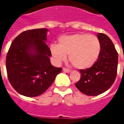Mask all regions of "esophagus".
I'll return each mask as SVG.
<instances>
[{"mask_svg":"<svg viewBox=\"0 0 124 124\" xmlns=\"http://www.w3.org/2000/svg\"><path fill=\"white\" fill-rule=\"evenodd\" d=\"M62 70H63L64 72H66V73H70V72H71V70H69V69H68V68H63Z\"/></svg>","mask_w":124,"mask_h":124,"instance_id":"esophagus-1","label":"esophagus"}]
</instances>
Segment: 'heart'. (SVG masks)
<instances>
[{
    "label": "heart",
    "mask_w": 124,
    "mask_h": 124,
    "mask_svg": "<svg viewBox=\"0 0 124 124\" xmlns=\"http://www.w3.org/2000/svg\"><path fill=\"white\" fill-rule=\"evenodd\" d=\"M101 43L98 38L86 33L62 36L58 39V45L53 44L50 52L57 62L68 58L70 63L78 69H87L92 66L98 58Z\"/></svg>",
    "instance_id": "b5f03b06"
}]
</instances>
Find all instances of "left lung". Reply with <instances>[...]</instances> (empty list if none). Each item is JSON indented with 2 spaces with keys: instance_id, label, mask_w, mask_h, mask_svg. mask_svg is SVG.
<instances>
[{
  "instance_id": "obj_1",
  "label": "left lung",
  "mask_w": 124,
  "mask_h": 124,
  "mask_svg": "<svg viewBox=\"0 0 124 124\" xmlns=\"http://www.w3.org/2000/svg\"><path fill=\"white\" fill-rule=\"evenodd\" d=\"M101 51L97 61L92 67L79 70L81 78L75 86L84 94L97 96L107 91L114 82L117 75L118 54L111 39L98 33Z\"/></svg>"
}]
</instances>
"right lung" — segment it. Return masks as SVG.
Masks as SVG:
<instances>
[{
  "mask_svg": "<svg viewBox=\"0 0 124 124\" xmlns=\"http://www.w3.org/2000/svg\"><path fill=\"white\" fill-rule=\"evenodd\" d=\"M47 28L20 33L7 55L6 68L10 83L16 91L27 97L40 95L48 88L62 68L53 66L47 46Z\"/></svg>",
  "mask_w": 124,
  "mask_h": 124,
  "instance_id": "add662e5",
  "label": "right lung"
}]
</instances>
